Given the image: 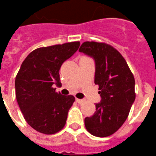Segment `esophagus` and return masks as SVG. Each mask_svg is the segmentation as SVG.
Segmentation results:
<instances>
[{
	"label": "esophagus",
	"instance_id": "obj_1",
	"mask_svg": "<svg viewBox=\"0 0 156 156\" xmlns=\"http://www.w3.org/2000/svg\"><path fill=\"white\" fill-rule=\"evenodd\" d=\"M75 101H76V102L78 103V104H82V103L84 102V100H82V99L76 98V100H75Z\"/></svg>",
	"mask_w": 156,
	"mask_h": 156
}]
</instances>
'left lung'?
<instances>
[{"mask_svg": "<svg viewBox=\"0 0 156 156\" xmlns=\"http://www.w3.org/2000/svg\"><path fill=\"white\" fill-rule=\"evenodd\" d=\"M79 52L94 59V82L101 97L93 115L85 119V126L93 136H110L125 122L134 102V77L122 55L110 44L86 41Z\"/></svg>", "mask_w": 156, "mask_h": 156, "instance_id": "1", "label": "left lung"}]
</instances>
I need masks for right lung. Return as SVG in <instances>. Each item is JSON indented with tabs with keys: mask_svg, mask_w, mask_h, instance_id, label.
<instances>
[{
	"mask_svg": "<svg viewBox=\"0 0 156 156\" xmlns=\"http://www.w3.org/2000/svg\"><path fill=\"white\" fill-rule=\"evenodd\" d=\"M79 45L74 41L37 48L22 63L15 81L16 100L27 122L37 132L54 134L66 124L75 99L56 93L53 86H61L60 67Z\"/></svg>",
	"mask_w": 156,
	"mask_h": 156,
	"instance_id": "add662e5",
	"label": "right lung"
}]
</instances>
